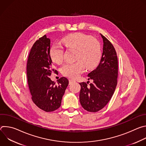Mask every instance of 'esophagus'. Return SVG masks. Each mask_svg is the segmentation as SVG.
<instances>
[{"label": "esophagus", "instance_id": "obj_1", "mask_svg": "<svg viewBox=\"0 0 146 146\" xmlns=\"http://www.w3.org/2000/svg\"><path fill=\"white\" fill-rule=\"evenodd\" d=\"M76 81L75 80H72V79H70L69 80V84H71L72 83H73V82H75Z\"/></svg>", "mask_w": 146, "mask_h": 146}]
</instances>
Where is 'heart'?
<instances>
[{
    "instance_id": "heart-1",
    "label": "heart",
    "mask_w": 146,
    "mask_h": 146,
    "mask_svg": "<svg viewBox=\"0 0 146 146\" xmlns=\"http://www.w3.org/2000/svg\"><path fill=\"white\" fill-rule=\"evenodd\" d=\"M64 43L70 48L76 50V60L74 63L65 64L61 68L64 75L76 78L84 72L85 66L91 69L99 63L101 57V48L99 41L90 36L81 33H74L63 39ZM52 60L57 64H60L64 59V48L59 43L54 44L50 48Z\"/></svg>"
}]
</instances>
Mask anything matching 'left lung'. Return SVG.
<instances>
[{
  "mask_svg": "<svg viewBox=\"0 0 146 146\" xmlns=\"http://www.w3.org/2000/svg\"><path fill=\"white\" fill-rule=\"evenodd\" d=\"M103 41L100 64L88 76L93 80L88 86L80 82V102L82 107L90 112H97L105 107L111 98L117 84L118 59L110 41L100 34Z\"/></svg>",
  "mask_w": 146,
  "mask_h": 146,
  "instance_id": "left-lung-1",
  "label": "left lung"
}]
</instances>
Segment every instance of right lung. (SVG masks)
Wrapping results in <instances>:
<instances>
[{
    "label": "right lung",
    "instance_id": "obj_1",
    "mask_svg": "<svg viewBox=\"0 0 146 146\" xmlns=\"http://www.w3.org/2000/svg\"><path fill=\"white\" fill-rule=\"evenodd\" d=\"M50 39L46 35L39 38L33 45L27 62V78L32 99L40 109L51 112L61 105L62 96L69 84L66 77L57 80L58 85L50 76L56 70L52 68L50 56Z\"/></svg>",
    "mask_w": 146,
    "mask_h": 146
}]
</instances>
